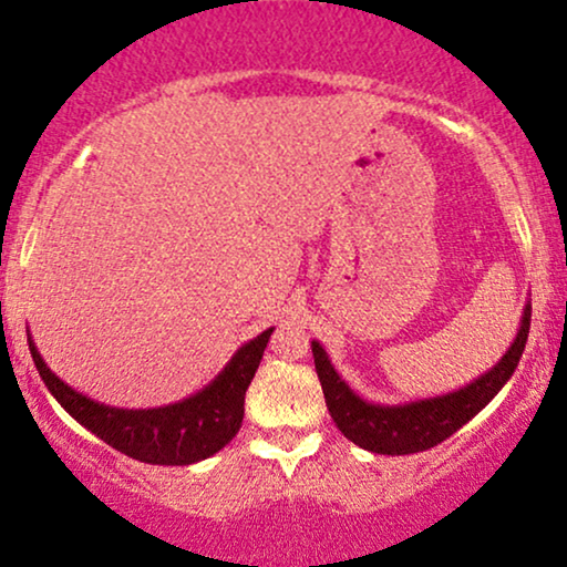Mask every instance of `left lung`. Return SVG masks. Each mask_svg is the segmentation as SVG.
<instances>
[{
	"instance_id": "obj_1",
	"label": "left lung",
	"mask_w": 567,
	"mask_h": 567,
	"mask_svg": "<svg viewBox=\"0 0 567 567\" xmlns=\"http://www.w3.org/2000/svg\"><path fill=\"white\" fill-rule=\"evenodd\" d=\"M528 327H532V300L523 308L518 334H515L511 348L489 371H484L482 377H476L474 382L461 386V390L447 392V395L395 405L363 400L355 390H350L346 379L337 374L327 350L317 340L311 342V350L329 415H332L337 429L358 447L369 450V453L411 455L453 436L482 408L492 403V398L503 390L507 379L513 377L515 367H518L528 340Z\"/></svg>"
}]
</instances>
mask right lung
Here are the masks:
<instances>
[{"label": "right lung", "mask_w": 567, "mask_h": 567, "mask_svg": "<svg viewBox=\"0 0 567 567\" xmlns=\"http://www.w3.org/2000/svg\"><path fill=\"white\" fill-rule=\"evenodd\" d=\"M275 327L264 329L254 340L235 350L227 367L196 395L177 400L162 408H114L91 400L83 392L64 384L47 361L28 332L33 363L64 411L78 424L104 440L110 447L152 465H190L219 453L240 432L246 413V390L259 369L264 348Z\"/></svg>", "instance_id": "add662e5"}]
</instances>
